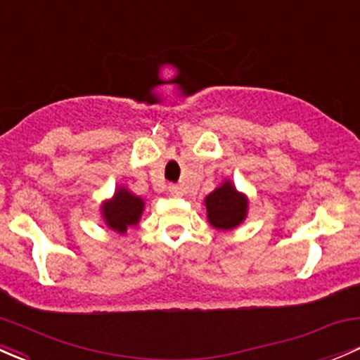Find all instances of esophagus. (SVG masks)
<instances>
[{
    "mask_svg": "<svg viewBox=\"0 0 360 360\" xmlns=\"http://www.w3.org/2000/svg\"><path fill=\"white\" fill-rule=\"evenodd\" d=\"M169 193L172 196H181V195H183V190H181V186H177V184H170Z\"/></svg>",
    "mask_w": 360,
    "mask_h": 360,
    "instance_id": "obj_1",
    "label": "esophagus"
}]
</instances>
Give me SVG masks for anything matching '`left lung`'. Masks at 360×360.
Returning <instances> with one entry per match:
<instances>
[{"instance_id": "left-lung-1", "label": "left lung", "mask_w": 360, "mask_h": 360, "mask_svg": "<svg viewBox=\"0 0 360 360\" xmlns=\"http://www.w3.org/2000/svg\"><path fill=\"white\" fill-rule=\"evenodd\" d=\"M207 221L214 229L231 231L243 224L248 215V196L238 191L231 179H224L219 188L203 200Z\"/></svg>"}]
</instances>
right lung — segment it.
<instances>
[{
	"label": "right lung",
	"instance_id": "1",
	"mask_svg": "<svg viewBox=\"0 0 360 360\" xmlns=\"http://www.w3.org/2000/svg\"><path fill=\"white\" fill-rule=\"evenodd\" d=\"M143 210H145V200L127 190L126 186H117L110 198L103 200L100 205L105 226L119 234H126L127 229L138 226Z\"/></svg>",
	"mask_w": 360,
	"mask_h": 360
}]
</instances>
